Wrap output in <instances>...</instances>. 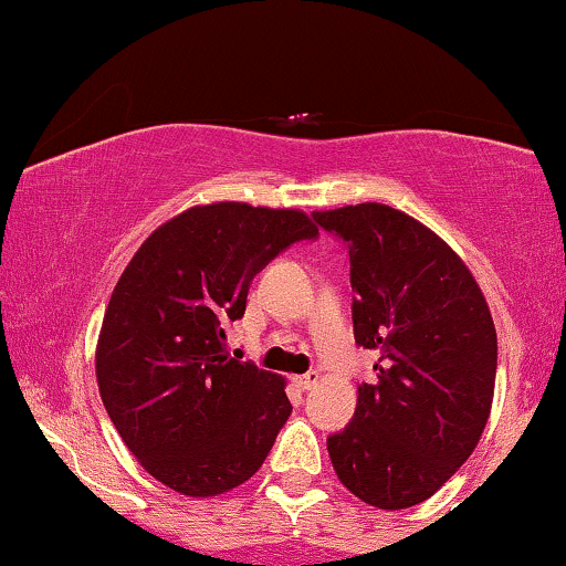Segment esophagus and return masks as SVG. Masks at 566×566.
Returning <instances> with one entry per match:
<instances>
[{"label":"esophagus","instance_id":"34e87169","mask_svg":"<svg viewBox=\"0 0 566 566\" xmlns=\"http://www.w3.org/2000/svg\"><path fill=\"white\" fill-rule=\"evenodd\" d=\"M316 381H319V374H316V370H308V374L293 378V384H296L298 389H314Z\"/></svg>","mask_w":566,"mask_h":566}]
</instances>
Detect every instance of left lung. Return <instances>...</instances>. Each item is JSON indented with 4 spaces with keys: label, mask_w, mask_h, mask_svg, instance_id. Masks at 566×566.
Instances as JSON below:
<instances>
[{
    "label": "left lung",
    "mask_w": 566,
    "mask_h": 566,
    "mask_svg": "<svg viewBox=\"0 0 566 566\" xmlns=\"http://www.w3.org/2000/svg\"><path fill=\"white\" fill-rule=\"evenodd\" d=\"M312 216L347 244L355 343L378 353L350 424L327 438L332 467L368 505H420L461 469L490 420V306L459 254L412 216L384 203Z\"/></svg>",
    "instance_id": "8db88e82"
}]
</instances>
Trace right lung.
Here are the masks:
<instances>
[{"instance_id": "right-lung-1", "label": "right lung", "mask_w": 566, "mask_h": 566, "mask_svg": "<svg viewBox=\"0 0 566 566\" xmlns=\"http://www.w3.org/2000/svg\"><path fill=\"white\" fill-rule=\"evenodd\" d=\"M319 229L296 208L192 206L154 231L115 283L95 370L138 463L169 490L216 497L244 484L289 420L285 378L229 358L252 277Z\"/></svg>"}]
</instances>
